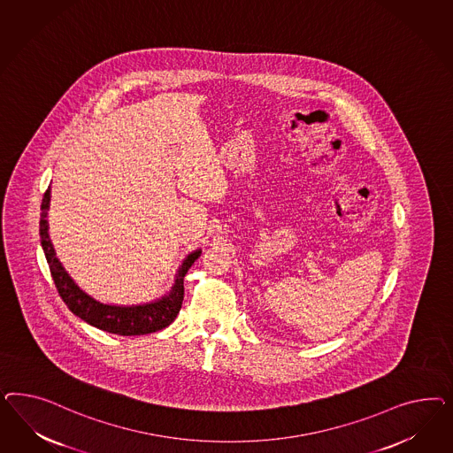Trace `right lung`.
Instances as JSON below:
<instances>
[{"mask_svg": "<svg viewBox=\"0 0 453 453\" xmlns=\"http://www.w3.org/2000/svg\"><path fill=\"white\" fill-rule=\"evenodd\" d=\"M50 188L44 192L42 203V219H40V237L46 261L53 275L58 294L68 305L74 316L80 317L89 326L106 330L118 335H144L167 327L180 311L184 299V275L189 267L201 256V249L191 252L178 269L174 286L171 292L157 301L142 303V305H108L101 303L74 284V280L65 271L63 264L56 257L55 247L51 244L48 234L46 214L50 209Z\"/></svg>", "mask_w": 453, "mask_h": 453, "instance_id": "right-lung-1", "label": "right lung"}]
</instances>
